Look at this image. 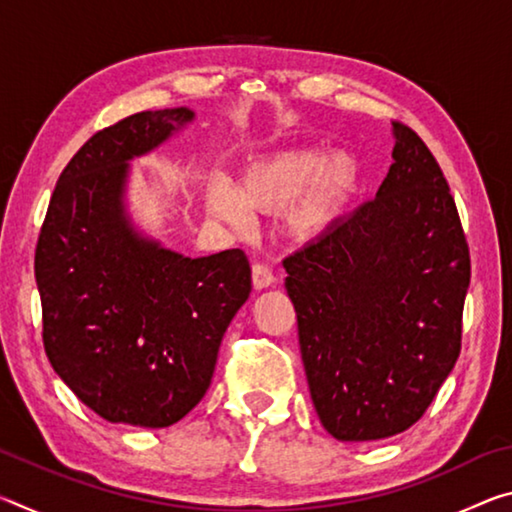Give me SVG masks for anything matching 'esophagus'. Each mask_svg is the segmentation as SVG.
I'll list each match as a JSON object with an SVG mask.
<instances>
[{"label": "esophagus", "mask_w": 512, "mask_h": 512, "mask_svg": "<svg viewBox=\"0 0 512 512\" xmlns=\"http://www.w3.org/2000/svg\"><path fill=\"white\" fill-rule=\"evenodd\" d=\"M273 282H275V275L271 271V266H266L262 262H255L253 264V284H255V289H266V287H271Z\"/></svg>", "instance_id": "obj_1"}]
</instances>
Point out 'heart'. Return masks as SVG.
Returning <instances> with one entry per match:
<instances>
[{
  "label": "heart",
  "mask_w": 512,
  "mask_h": 512,
  "mask_svg": "<svg viewBox=\"0 0 512 512\" xmlns=\"http://www.w3.org/2000/svg\"><path fill=\"white\" fill-rule=\"evenodd\" d=\"M354 185L357 167L350 155L277 151L250 162L235 185L214 180L207 187V210L235 230L253 223L250 212L284 210L282 223L291 237L314 239L336 221Z\"/></svg>",
  "instance_id": "1"
}]
</instances>
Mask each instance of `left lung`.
<instances>
[{
    "label": "left lung",
    "mask_w": 512,
    "mask_h": 512,
    "mask_svg": "<svg viewBox=\"0 0 512 512\" xmlns=\"http://www.w3.org/2000/svg\"><path fill=\"white\" fill-rule=\"evenodd\" d=\"M393 135L377 196L282 262L311 402L348 443L418 422L461 354V216L420 135L402 121Z\"/></svg>",
    "instance_id": "obj_1"
}]
</instances>
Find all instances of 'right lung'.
Here are the masks:
<instances>
[{
    "label": "right lung",
    "mask_w": 512,
    "mask_h": 512,
    "mask_svg": "<svg viewBox=\"0 0 512 512\" xmlns=\"http://www.w3.org/2000/svg\"><path fill=\"white\" fill-rule=\"evenodd\" d=\"M194 119L144 110L94 133L60 173L36 246L42 343L103 420L160 429L212 384L221 339L250 296L244 250L183 257L128 223V160Z\"/></svg>",
    "instance_id": "add662e5"
}]
</instances>
